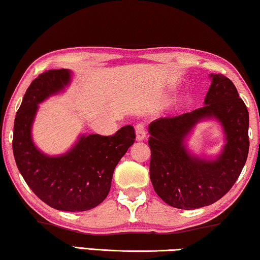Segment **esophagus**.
<instances>
[{
  "label": "esophagus",
  "mask_w": 260,
  "mask_h": 260,
  "mask_svg": "<svg viewBox=\"0 0 260 260\" xmlns=\"http://www.w3.org/2000/svg\"><path fill=\"white\" fill-rule=\"evenodd\" d=\"M135 129H136V140L137 141H142L147 135L146 124H144L143 122L137 123L136 126H135Z\"/></svg>",
  "instance_id": "1"
}]
</instances>
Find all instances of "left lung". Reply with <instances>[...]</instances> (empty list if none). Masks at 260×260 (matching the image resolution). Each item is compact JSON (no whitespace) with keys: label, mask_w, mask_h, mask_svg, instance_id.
<instances>
[{"label":"left lung","mask_w":260,"mask_h":260,"mask_svg":"<svg viewBox=\"0 0 260 260\" xmlns=\"http://www.w3.org/2000/svg\"><path fill=\"white\" fill-rule=\"evenodd\" d=\"M211 77L204 107L149 124L151 184L161 200L184 210L207 207L223 197L247 160V107L227 76L211 74ZM205 116L217 117L228 137L224 151L215 161L191 157L182 144L194 124Z\"/></svg>","instance_id":"left-lung-1"}]
</instances>
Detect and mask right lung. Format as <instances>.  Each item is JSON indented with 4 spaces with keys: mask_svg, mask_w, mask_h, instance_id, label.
Here are the masks:
<instances>
[{
    "mask_svg": "<svg viewBox=\"0 0 260 260\" xmlns=\"http://www.w3.org/2000/svg\"><path fill=\"white\" fill-rule=\"evenodd\" d=\"M70 72L48 70L27 88L14 120L13 153L26 184L44 203L63 211H86L99 205L109 194L113 171L134 144L136 134L131 125L114 135L82 136L62 156H46L31 138L38 104L68 85Z\"/></svg>",
    "mask_w": 260,
    "mask_h": 260,
    "instance_id": "add662e5",
    "label": "right lung"
}]
</instances>
